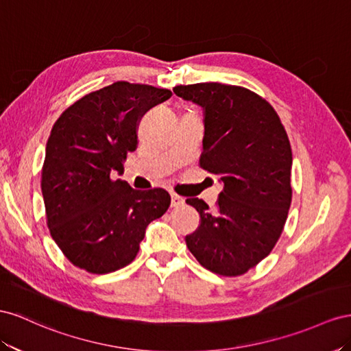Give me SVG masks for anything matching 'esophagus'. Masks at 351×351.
<instances>
[{"mask_svg":"<svg viewBox=\"0 0 351 351\" xmlns=\"http://www.w3.org/2000/svg\"><path fill=\"white\" fill-rule=\"evenodd\" d=\"M184 203H185V199L182 197H179L176 194H172V202H170V206H172V207H181V206H184Z\"/></svg>","mask_w":351,"mask_h":351,"instance_id":"esophagus-1","label":"esophagus"}]
</instances>
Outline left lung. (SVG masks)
<instances>
[{
	"label": "left lung",
	"instance_id": "1",
	"mask_svg": "<svg viewBox=\"0 0 351 351\" xmlns=\"http://www.w3.org/2000/svg\"><path fill=\"white\" fill-rule=\"evenodd\" d=\"M173 93L204 110L199 166L223 184L216 208L188 198L202 222L186 247L210 272L238 276L269 256L291 206L293 153L274 107L243 86L179 85Z\"/></svg>",
	"mask_w": 351,
	"mask_h": 351
}]
</instances>
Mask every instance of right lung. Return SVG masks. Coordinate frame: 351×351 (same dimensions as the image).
<instances>
[{
    "mask_svg": "<svg viewBox=\"0 0 351 351\" xmlns=\"http://www.w3.org/2000/svg\"><path fill=\"white\" fill-rule=\"evenodd\" d=\"M170 97L169 89L119 81L77 99L54 123L41 189L49 234L76 267L103 275L128 266L148 223L169 208L165 189H134L112 173L122 175L136 149L141 117Z\"/></svg>",
    "mask_w": 351,
    "mask_h": 351,
    "instance_id": "obj_1",
    "label": "right lung"
}]
</instances>
